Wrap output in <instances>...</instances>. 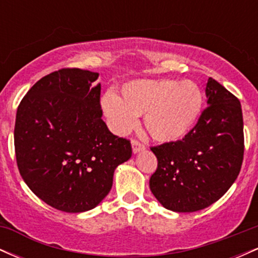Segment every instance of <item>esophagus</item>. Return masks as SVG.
I'll return each instance as SVG.
<instances>
[{
  "label": "esophagus",
  "instance_id": "esophagus-1",
  "mask_svg": "<svg viewBox=\"0 0 258 258\" xmlns=\"http://www.w3.org/2000/svg\"><path fill=\"white\" fill-rule=\"evenodd\" d=\"M144 149H146V146H144L143 143H141V142L137 141V139H132L133 153H138V152H141V150H144Z\"/></svg>",
  "mask_w": 258,
  "mask_h": 258
}]
</instances>
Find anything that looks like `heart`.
<instances>
[{
  "label": "heart",
  "mask_w": 258,
  "mask_h": 258,
  "mask_svg": "<svg viewBox=\"0 0 258 258\" xmlns=\"http://www.w3.org/2000/svg\"><path fill=\"white\" fill-rule=\"evenodd\" d=\"M122 98L108 92L102 106L110 126L123 135L144 115V125L154 139L174 142L190 132L204 105L200 87L190 80H136L122 86Z\"/></svg>",
  "instance_id": "heart-1"
}]
</instances>
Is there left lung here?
Segmentation results:
<instances>
[{"label":"left lung","mask_w":258,"mask_h":258,"mask_svg":"<svg viewBox=\"0 0 258 258\" xmlns=\"http://www.w3.org/2000/svg\"><path fill=\"white\" fill-rule=\"evenodd\" d=\"M207 105L180 141L152 147L158 168L150 190L174 212L212 205L230 188L244 159V122L239 99L216 80L206 85Z\"/></svg>","instance_id":"left-lung-1"}]
</instances>
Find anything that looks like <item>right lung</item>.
Returning a JSON list of instances; mask_svg holds the SVG:
<instances>
[{
  "label": "right lung",
  "instance_id": "add662e5",
  "mask_svg": "<svg viewBox=\"0 0 258 258\" xmlns=\"http://www.w3.org/2000/svg\"><path fill=\"white\" fill-rule=\"evenodd\" d=\"M99 74L64 68L35 84L17 110L14 149L22 178L47 205L76 214L110 191L115 168L131 158L128 139L102 120Z\"/></svg>",
  "mask_w": 258,
  "mask_h": 258
}]
</instances>
